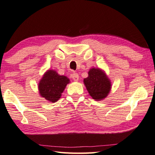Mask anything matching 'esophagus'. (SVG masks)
Returning a JSON list of instances; mask_svg holds the SVG:
<instances>
[{"instance_id": "1", "label": "esophagus", "mask_w": 155, "mask_h": 155, "mask_svg": "<svg viewBox=\"0 0 155 155\" xmlns=\"http://www.w3.org/2000/svg\"><path fill=\"white\" fill-rule=\"evenodd\" d=\"M72 78L74 81H78V78H79V76H78L77 72H73V73L72 74Z\"/></svg>"}]
</instances>
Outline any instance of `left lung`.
Masks as SVG:
<instances>
[{
  "label": "left lung",
  "mask_w": 155,
  "mask_h": 155,
  "mask_svg": "<svg viewBox=\"0 0 155 155\" xmlns=\"http://www.w3.org/2000/svg\"><path fill=\"white\" fill-rule=\"evenodd\" d=\"M88 75L83 82L91 97L96 101L105 98L110 91L111 84L105 72L100 68H92Z\"/></svg>",
  "instance_id": "left-lung-1"
}]
</instances>
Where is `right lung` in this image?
<instances>
[{"instance_id": "1", "label": "right lung", "mask_w": 155, "mask_h": 155, "mask_svg": "<svg viewBox=\"0 0 155 155\" xmlns=\"http://www.w3.org/2000/svg\"><path fill=\"white\" fill-rule=\"evenodd\" d=\"M69 83V78L65 76L58 74L54 70H48L38 84L39 94L48 101L56 102Z\"/></svg>"}]
</instances>
